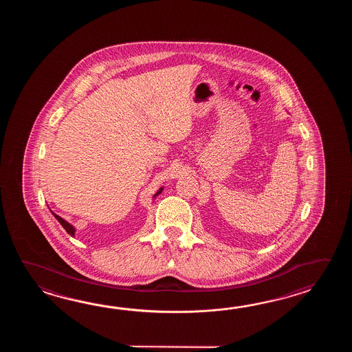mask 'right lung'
Segmentation results:
<instances>
[{
  "instance_id": "obj_1",
  "label": "right lung",
  "mask_w": 352,
  "mask_h": 352,
  "mask_svg": "<svg viewBox=\"0 0 352 352\" xmlns=\"http://www.w3.org/2000/svg\"><path fill=\"white\" fill-rule=\"evenodd\" d=\"M162 191H164V186L160 187V188H158L157 192L153 195V200H155V199L157 197L158 195L161 194ZM50 211H52V214H53L54 217H55V219H56V220L59 221L60 224H61V226L65 229V232H67L69 235H72V236L74 238L75 232H76V230H75L74 226L70 224V223H67V220H64L63 217H60L59 215H56V214L54 212L53 210H50Z\"/></svg>"
}]
</instances>
